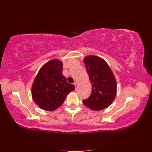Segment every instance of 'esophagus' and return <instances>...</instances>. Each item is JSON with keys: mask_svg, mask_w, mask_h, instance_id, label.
Instances as JSON below:
<instances>
[{"mask_svg": "<svg viewBox=\"0 0 152 152\" xmlns=\"http://www.w3.org/2000/svg\"><path fill=\"white\" fill-rule=\"evenodd\" d=\"M74 86H75V90H76L77 88H78V83L77 82L74 83Z\"/></svg>", "mask_w": 152, "mask_h": 152, "instance_id": "34e87169", "label": "esophagus"}]
</instances>
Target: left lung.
<instances>
[{
	"label": "left lung",
	"mask_w": 152,
	"mask_h": 152,
	"mask_svg": "<svg viewBox=\"0 0 152 152\" xmlns=\"http://www.w3.org/2000/svg\"><path fill=\"white\" fill-rule=\"evenodd\" d=\"M83 62L92 86L91 94L83 100V104L93 110L106 108L114 101L117 92L114 74L107 63L99 57H86Z\"/></svg>",
	"instance_id": "1"
}]
</instances>
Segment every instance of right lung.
I'll list each match as a JSON object with an SVG mask.
<instances>
[{
  "mask_svg": "<svg viewBox=\"0 0 152 152\" xmlns=\"http://www.w3.org/2000/svg\"><path fill=\"white\" fill-rule=\"evenodd\" d=\"M63 63L49 61L38 71L32 86L34 102L42 109L53 111L63 104L66 95L75 89L63 75Z\"/></svg>",
  "mask_w": 152,
  "mask_h": 152,
  "instance_id": "obj_1",
  "label": "right lung"
}]
</instances>
